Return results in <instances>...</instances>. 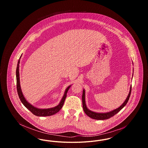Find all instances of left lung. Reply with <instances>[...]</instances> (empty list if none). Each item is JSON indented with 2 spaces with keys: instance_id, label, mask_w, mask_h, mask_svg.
<instances>
[{
  "instance_id": "obj_1",
  "label": "left lung",
  "mask_w": 148,
  "mask_h": 148,
  "mask_svg": "<svg viewBox=\"0 0 148 148\" xmlns=\"http://www.w3.org/2000/svg\"><path fill=\"white\" fill-rule=\"evenodd\" d=\"M131 92H132V85L130 86V92H129V94L127 97V99L121 106H120L119 108H118L116 109L113 110L111 112H107V113H96V112L91 111V110H90L89 109H88V108L86 107V104H85V92L84 89L83 92V95H82V102H83V110L84 111L85 113L88 116H89L90 118H91L92 119L96 120L108 119L110 118L111 117H113V116L115 115V114H116L117 113L119 112L120 110H121L125 106H126V104H127V101L129 99V98H130V94H131Z\"/></svg>"
}]
</instances>
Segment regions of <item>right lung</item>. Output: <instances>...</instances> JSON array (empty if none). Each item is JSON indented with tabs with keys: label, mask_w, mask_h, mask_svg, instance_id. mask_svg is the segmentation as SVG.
Returning a JSON list of instances; mask_svg holds the SVG:
<instances>
[{
	"label": "right lung",
	"mask_w": 148,
	"mask_h": 148,
	"mask_svg": "<svg viewBox=\"0 0 148 148\" xmlns=\"http://www.w3.org/2000/svg\"><path fill=\"white\" fill-rule=\"evenodd\" d=\"M21 56H20V58L18 60L17 66H16V89H17V92L19 95V97L20 100L23 103V104L25 106L28 110H29L34 115L38 116H51L53 115L56 113H58L63 107L64 103L65 101V99L66 97V94L68 90L69 89L71 85H69L65 90L63 97L60 103L58 106L51 108H48V109H39L37 108L35 106H32L28 103L25 98H24L23 92L21 91V87L20 85V79H19V63H20V60L21 58Z\"/></svg>",
	"instance_id": "add662e5"
}]
</instances>
